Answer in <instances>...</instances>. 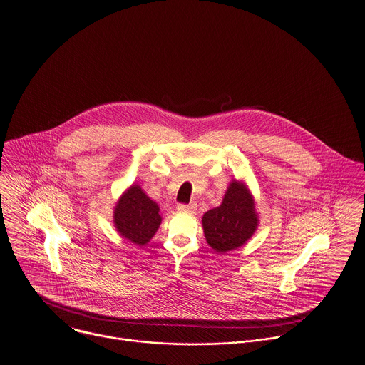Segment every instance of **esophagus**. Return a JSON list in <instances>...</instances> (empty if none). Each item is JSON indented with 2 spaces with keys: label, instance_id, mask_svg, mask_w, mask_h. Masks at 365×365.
Masks as SVG:
<instances>
[{
  "label": "esophagus",
  "instance_id": "obj_1",
  "mask_svg": "<svg viewBox=\"0 0 365 365\" xmlns=\"http://www.w3.org/2000/svg\"><path fill=\"white\" fill-rule=\"evenodd\" d=\"M178 211H180V212H195L196 211V204L195 202H192V204H179Z\"/></svg>",
  "mask_w": 365,
  "mask_h": 365
}]
</instances>
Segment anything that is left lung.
Returning a JSON list of instances; mask_svg holds the SVG:
<instances>
[{
	"label": "left lung",
	"instance_id": "8db88e82",
	"mask_svg": "<svg viewBox=\"0 0 365 365\" xmlns=\"http://www.w3.org/2000/svg\"><path fill=\"white\" fill-rule=\"evenodd\" d=\"M202 224L205 241L217 253L235 250L247 242L259 227V215L246 183L234 179L222 202L204 212Z\"/></svg>",
	"mask_w": 365,
	"mask_h": 365
}]
</instances>
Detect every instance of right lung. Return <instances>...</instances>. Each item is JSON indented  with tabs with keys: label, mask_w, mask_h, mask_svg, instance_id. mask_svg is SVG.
<instances>
[{
	"label": "right lung",
	"mask_w": 365,
	"mask_h": 365,
	"mask_svg": "<svg viewBox=\"0 0 365 365\" xmlns=\"http://www.w3.org/2000/svg\"><path fill=\"white\" fill-rule=\"evenodd\" d=\"M163 222L160 205L137 185H131L115 205L113 224L119 235L134 245L150 242Z\"/></svg>",
	"instance_id": "right-lung-1"
}]
</instances>
